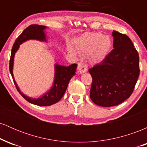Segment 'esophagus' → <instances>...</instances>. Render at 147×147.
Masks as SVG:
<instances>
[{
    "label": "esophagus",
    "instance_id": "1",
    "mask_svg": "<svg viewBox=\"0 0 147 147\" xmlns=\"http://www.w3.org/2000/svg\"><path fill=\"white\" fill-rule=\"evenodd\" d=\"M78 70L79 72V73L82 74L84 73V72H87L88 70V68L85 63H79L78 64Z\"/></svg>",
    "mask_w": 147,
    "mask_h": 147
}]
</instances>
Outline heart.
Here are the masks:
<instances>
[{
    "mask_svg": "<svg viewBox=\"0 0 147 147\" xmlns=\"http://www.w3.org/2000/svg\"><path fill=\"white\" fill-rule=\"evenodd\" d=\"M112 48V40L108 35L100 32L86 33L76 38L74 46L68 44V51L73 55L87 54L91 61L98 62L107 56Z\"/></svg>",
    "mask_w": 147,
    "mask_h": 147,
    "instance_id": "heart-1",
    "label": "heart"
}]
</instances>
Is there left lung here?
I'll return each mask as SVG.
<instances>
[{
  "mask_svg": "<svg viewBox=\"0 0 147 147\" xmlns=\"http://www.w3.org/2000/svg\"><path fill=\"white\" fill-rule=\"evenodd\" d=\"M112 36L113 50L88 70L92 78L91 100L104 107L118 105L129 98L140 74L139 55L129 37L116 31Z\"/></svg>",
  "mask_w": 147,
  "mask_h": 147,
  "instance_id": "left-lung-1",
  "label": "left lung"
}]
</instances>
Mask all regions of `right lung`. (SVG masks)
<instances>
[{
	"instance_id": "right-lung-1",
	"label": "right lung",
	"mask_w": 147,
	"mask_h": 147,
	"mask_svg": "<svg viewBox=\"0 0 147 147\" xmlns=\"http://www.w3.org/2000/svg\"><path fill=\"white\" fill-rule=\"evenodd\" d=\"M47 27L39 25H31L25 29L21 34L16 38L11 49V58L9 61V71L12 76L14 83L16 86V89L21 94L22 97L28 102L31 104L40 106H48L52 105L58 102L62 98L63 95L66 90L69 82L74 75H75L76 69L77 65L76 63L72 64L69 66L59 65L58 63L55 64V76L52 86L48 92H46L41 97L38 98H32L25 95L21 92L19 87L18 86L15 81L14 74H13V68H14V56L16 52L19 49L20 45L24 42L29 40H36L41 42H48L45 30Z\"/></svg>"
}]
</instances>
